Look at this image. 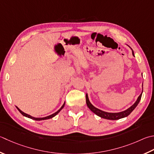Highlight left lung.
I'll return each instance as SVG.
<instances>
[{
  "instance_id": "8db88e82",
  "label": "left lung",
  "mask_w": 154,
  "mask_h": 154,
  "mask_svg": "<svg viewBox=\"0 0 154 154\" xmlns=\"http://www.w3.org/2000/svg\"><path fill=\"white\" fill-rule=\"evenodd\" d=\"M132 53H133V55H134V51ZM142 92H143V90H142ZM141 95H142V93H141L140 95L138 97L137 101H135V103L133 105H132V106L128 108V109L122 111V112H119V113H108V112H105V111H101L100 109H97V108L95 107L91 103H90L89 98H88V96H87V94H86V103L87 105V107L89 108L90 110L92 111L93 112L95 113L97 116L102 117V118H104V119H110V120H117V119H119L121 118H123V117L128 116L129 114H130L132 111H134V109L135 107H136L138 103H139V102H140L141 97Z\"/></svg>"
}]
</instances>
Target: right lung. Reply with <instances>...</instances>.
Masks as SVG:
<instances>
[{
  "label": "right lung",
  "mask_w": 154,
  "mask_h": 154,
  "mask_svg": "<svg viewBox=\"0 0 154 154\" xmlns=\"http://www.w3.org/2000/svg\"><path fill=\"white\" fill-rule=\"evenodd\" d=\"M64 106H65V103L63 104V105H62V107L60 108V109L57 111V112H55V113H53V114H52V115H51V116H47V117H41V118H37V117H32V116H29V115H28V114H26V113H24V112H23L22 111H21L19 108H18L17 106H16V107L17 108V109L19 111V112L22 114L23 116H25V117H29V118H31V119H34V120H37V121H41V120H44V119H51V118H52V117H55L57 113H59V111H61L63 107H64Z\"/></svg>",
  "instance_id": "right-lung-1"
}]
</instances>
